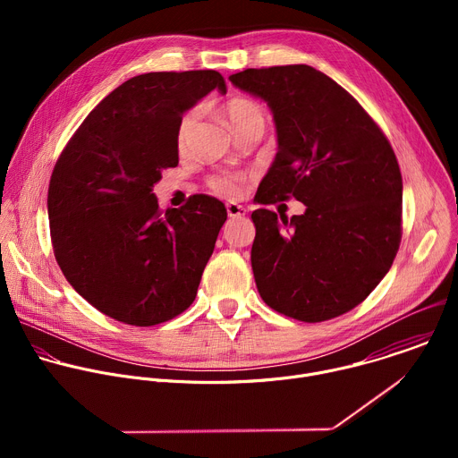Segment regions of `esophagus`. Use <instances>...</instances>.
Returning <instances> with one entry per match:
<instances>
[{"label": "esophagus", "instance_id": "1", "mask_svg": "<svg viewBox=\"0 0 458 458\" xmlns=\"http://www.w3.org/2000/svg\"><path fill=\"white\" fill-rule=\"evenodd\" d=\"M226 212H228L230 217H242L246 214V208L242 205H237V203H228Z\"/></svg>", "mask_w": 458, "mask_h": 458}]
</instances>
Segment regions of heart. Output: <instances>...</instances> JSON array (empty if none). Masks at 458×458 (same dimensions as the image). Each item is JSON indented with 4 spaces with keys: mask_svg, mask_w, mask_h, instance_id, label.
<instances>
[{
    "mask_svg": "<svg viewBox=\"0 0 458 458\" xmlns=\"http://www.w3.org/2000/svg\"><path fill=\"white\" fill-rule=\"evenodd\" d=\"M223 112H225V117L228 119L230 126L233 132H237V130H241L242 126L250 124V123H265L267 121V114H265V108L260 106L259 103H255L253 99H248V98H232L225 103L223 106ZM198 117H199V112L198 108H191L188 110L179 124H177V147L182 150L186 145H188V140L193 132L195 124H198ZM210 186L221 193V195H226V198H237V195L242 191V179L237 177V175H216L210 179Z\"/></svg>",
    "mask_w": 458,
    "mask_h": 458,
    "instance_id": "heart-1",
    "label": "heart"
}]
</instances>
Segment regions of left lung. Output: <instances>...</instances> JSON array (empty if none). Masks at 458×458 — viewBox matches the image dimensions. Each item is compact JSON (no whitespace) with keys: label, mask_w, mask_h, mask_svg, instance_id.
Masks as SVG:
<instances>
[{"label":"left lung","mask_w":458,"mask_h":458,"mask_svg":"<svg viewBox=\"0 0 458 458\" xmlns=\"http://www.w3.org/2000/svg\"><path fill=\"white\" fill-rule=\"evenodd\" d=\"M235 89L272 110L277 154L255 199L290 195L306 210L288 219L251 212V270L259 295L304 322L343 315L391 268L401 242L403 177L397 157L364 108L308 64L232 74Z\"/></svg>","instance_id":"obj_1"}]
</instances>
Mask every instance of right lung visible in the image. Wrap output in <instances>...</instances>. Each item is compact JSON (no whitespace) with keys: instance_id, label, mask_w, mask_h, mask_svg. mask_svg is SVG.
<instances>
[{"instance_id":"right-lung-1","label":"right lung","mask_w":458,"mask_h":458,"mask_svg":"<svg viewBox=\"0 0 458 458\" xmlns=\"http://www.w3.org/2000/svg\"><path fill=\"white\" fill-rule=\"evenodd\" d=\"M216 89L226 94L216 71L128 80L87 115L54 166L47 210L57 265L115 320L154 326L198 295L226 208L198 193L163 214L154 184L179 163L181 117Z\"/></svg>"}]
</instances>
